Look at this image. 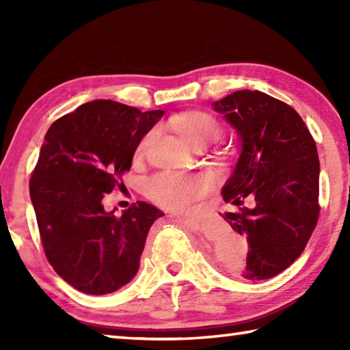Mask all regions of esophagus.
Listing matches in <instances>:
<instances>
[{
	"label": "esophagus",
	"mask_w": 350,
	"mask_h": 350,
	"mask_svg": "<svg viewBox=\"0 0 350 350\" xmlns=\"http://www.w3.org/2000/svg\"><path fill=\"white\" fill-rule=\"evenodd\" d=\"M180 221L187 222V224H193V225L199 224V219L194 217V216H183V217H180Z\"/></svg>",
	"instance_id": "obj_1"
}]
</instances>
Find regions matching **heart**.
<instances>
[{"label": "heart", "mask_w": 350, "mask_h": 350, "mask_svg": "<svg viewBox=\"0 0 350 350\" xmlns=\"http://www.w3.org/2000/svg\"><path fill=\"white\" fill-rule=\"evenodd\" d=\"M173 128L187 145L206 146L221 135V125L215 117L200 111L183 112L173 120ZM154 137V131L140 140L137 152L142 154ZM148 196L154 202L171 210H183L206 193V182L199 176L162 173L148 182Z\"/></svg>", "instance_id": "heart-1"}]
</instances>
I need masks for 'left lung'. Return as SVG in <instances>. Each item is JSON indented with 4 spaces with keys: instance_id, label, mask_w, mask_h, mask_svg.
I'll return each mask as SVG.
<instances>
[{
    "instance_id": "8db88e82",
    "label": "left lung",
    "mask_w": 350,
    "mask_h": 350,
    "mask_svg": "<svg viewBox=\"0 0 350 350\" xmlns=\"http://www.w3.org/2000/svg\"><path fill=\"white\" fill-rule=\"evenodd\" d=\"M239 140V157L222 187L225 202L253 208L222 217L248 242L245 280H269L304 252L319 205L315 140L292 106L260 91H236L211 103Z\"/></svg>"
}]
</instances>
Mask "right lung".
Returning <instances> with one entry per match:
<instances>
[{"mask_svg": "<svg viewBox=\"0 0 350 350\" xmlns=\"http://www.w3.org/2000/svg\"><path fill=\"white\" fill-rule=\"evenodd\" d=\"M163 114L94 100L47 129L29 191L47 260L83 293H112L139 271L148 232L163 213L137 202L116 216L102 200Z\"/></svg>", "mask_w": 350, "mask_h": 350, "instance_id": "1", "label": "right lung"}]
</instances>
